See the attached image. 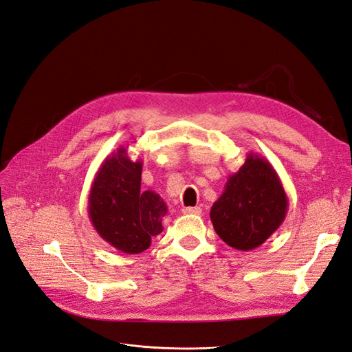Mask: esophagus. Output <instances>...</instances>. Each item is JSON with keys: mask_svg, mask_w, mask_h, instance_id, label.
Wrapping results in <instances>:
<instances>
[{"mask_svg": "<svg viewBox=\"0 0 352 352\" xmlns=\"http://www.w3.org/2000/svg\"><path fill=\"white\" fill-rule=\"evenodd\" d=\"M185 214H195V216H199L202 212V208L201 207H185L182 210Z\"/></svg>", "mask_w": 352, "mask_h": 352, "instance_id": "esophagus-1", "label": "esophagus"}]
</instances>
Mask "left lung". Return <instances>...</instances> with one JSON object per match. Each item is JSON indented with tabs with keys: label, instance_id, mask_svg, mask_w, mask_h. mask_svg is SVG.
I'll list each match as a JSON object with an SVG mask.
<instances>
[{
	"label": "left lung",
	"instance_id": "1",
	"mask_svg": "<svg viewBox=\"0 0 352 352\" xmlns=\"http://www.w3.org/2000/svg\"><path fill=\"white\" fill-rule=\"evenodd\" d=\"M287 197L279 175L258 154L248 153L225 190L212 204L210 217L221 241L250 251L260 247L279 229L287 212Z\"/></svg>",
	"mask_w": 352,
	"mask_h": 352
}]
</instances>
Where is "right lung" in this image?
Listing matches in <instances>:
<instances>
[{
	"label": "right lung",
	"mask_w": 352,
	"mask_h": 352,
	"mask_svg": "<svg viewBox=\"0 0 352 352\" xmlns=\"http://www.w3.org/2000/svg\"><path fill=\"white\" fill-rule=\"evenodd\" d=\"M142 160L127 155V146L117 148L95 173L88 198L94 229L111 247L124 254L150 248L151 238L163 232L167 206L154 190H141Z\"/></svg>",
	"instance_id": "obj_1"
}]
</instances>
